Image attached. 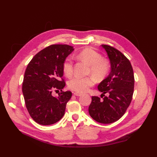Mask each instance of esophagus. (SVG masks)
<instances>
[{
	"instance_id": "1",
	"label": "esophagus",
	"mask_w": 157,
	"mask_h": 157,
	"mask_svg": "<svg viewBox=\"0 0 157 157\" xmlns=\"http://www.w3.org/2000/svg\"><path fill=\"white\" fill-rule=\"evenodd\" d=\"M73 94H74L76 96H80L82 95L81 93H79V92H74V93H73Z\"/></svg>"
}]
</instances>
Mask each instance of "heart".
I'll return each mask as SVG.
<instances>
[{
  "mask_svg": "<svg viewBox=\"0 0 157 157\" xmlns=\"http://www.w3.org/2000/svg\"><path fill=\"white\" fill-rule=\"evenodd\" d=\"M78 58L82 60L90 65V72L96 78L101 79L107 74L109 70L108 62L103 60L101 55L92 48H85L79 52ZM63 72L67 76H71L73 73V60L67 57L63 65ZM95 79L92 76H75L69 82V88L73 91L84 93L94 84Z\"/></svg>",
  "mask_w": 157,
  "mask_h": 157,
  "instance_id": "heart-1",
  "label": "heart"
}]
</instances>
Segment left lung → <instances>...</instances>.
I'll use <instances>...</instances> for the list:
<instances>
[{"mask_svg": "<svg viewBox=\"0 0 157 157\" xmlns=\"http://www.w3.org/2000/svg\"><path fill=\"white\" fill-rule=\"evenodd\" d=\"M102 47L107 53L111 72L100 83L98 89L101 98L92 96L88 108L91 117L98 123L109 124L117 121L124 115L131 103L134 88V71L131 63L118 50L108 45ZM108 93L109 96L104 94Z\"/></svg>", "mask_w": 157, "mask_h": 157, "instance_id": "left-lung-1", "label": "left lung"}]
</instances>
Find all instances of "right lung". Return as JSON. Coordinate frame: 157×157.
<instances>
[{"instance_id":"obj_1","label":"right lung","mask_w":157,"mask_h":157,"mask_svg":"<svg viewBox=\"0 0 157 157\" xmlns=\"http://www.w3.org/2000/svg\"><path fill=\"white\" fill-rule=\"evenodd\" d=\"M73 51V46L69 45H51L37 53L28 65L22 92L29 115L39 124L52 125L65 114L72 93L62 91L65 86L64 80H61L63 65ZM54 89L61 90L58 97L52 96Z\"/></svg>"}]
</instances>
